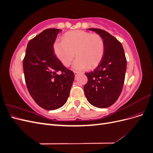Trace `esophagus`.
<instances>
[{"label":"esophagus","mask_w":153,"mask_h":153,"mask_svg":"<svg viewBox=\"0 0 153 153\" xmlns=\"http://www.w3.org/2000/svg\"><path fill=\"white\" fill-rule=\"evenodd\" d=\"M74 74H75V76H76L79 75V74H80V73L78 72V71H74Z\"/></svg>","instance_id":"1"}]
</instances>
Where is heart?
<instances>
[{"instance_id":"1","label":"heart","mask_w":153,"mask_h":153,"mask_svg":"<svg viewBox=\"0 0 153 153\" xmlns=\"http://www.w3.org/2000/svg\"><path fill=\"white\" fill-rule=\"evenodd\" d=\"M63 41H56L53 49L56 56L64 66H70L76 56L73 68L83 70L87 67L97 66L103 58L105 45L98 34H92L84 30H73L64 35Z\"/></svg>"}]
</instances>
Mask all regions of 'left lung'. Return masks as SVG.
Listing matches in <instances>:
<instances>
[{"mask_svg": "<svg viewBox=\"0 0 153 153\" xmlns=\"http://www.w3.org/2000/svg\"><path fill=\"white\" fill-rule=\"evenodd\" d=\"M103 38L104 54L93 71L85 73L88 82L84 89L87 101L96 107L107 108L121 94L126 71V58L122 44L108 32L91 28Z\"/></svg>", "mask_w": 153, "mask_h": 153, "instance_id": "obj_1", "label": "left lung"}]
</instances>
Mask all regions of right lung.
I'll return each instance as SVG.
<instances>
[{"mask_svg": "<svg viewBox=\"0 0 153 153\" xmlns=\"http://www.w3.org/2000/svg\"><path fill=\"white\" fill-rule=\"evenodd\" d=\"M61 30L47 29L29 41L23 60L29 94L41 108L52 110L68 100L75 78L54 54L53 43Z\"/></svg>", "mask_w": 153, "mask_h": 153, "instance_id": "obj_1", "label": "right lung"}]
</instances>
